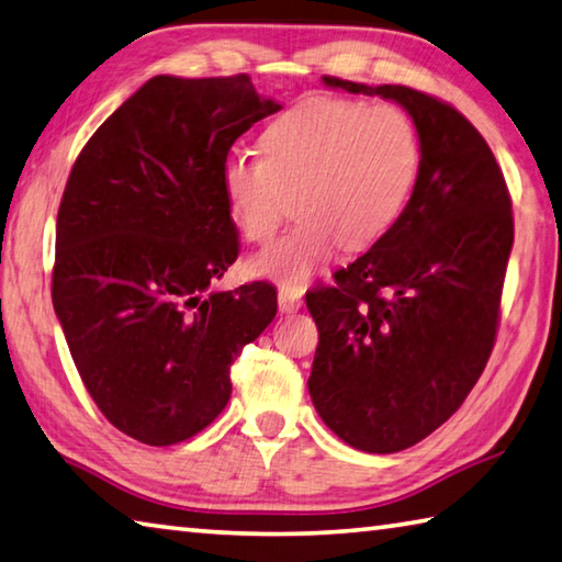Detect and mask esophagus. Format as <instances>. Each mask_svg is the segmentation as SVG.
Wrapping results in <instances>:
<instances>
[{
	"mask_svg": "<svg viewBox=\"0 0 562 562\" xmlns=\"http://www.w3.org/2000/svg\"><path fill=\"white\" fill-rule=\"evenodd\" d=\"M278 304H280V312H284V314L297 312L302 307V292L292 290V288H280Z\"/></svg>",
	"mask_w": 562,
	"mask_h": 562,
	"instance_id": "esophagus-1",
	"label": "esophagus"
}]
</instances>
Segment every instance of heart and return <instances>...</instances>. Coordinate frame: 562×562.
Instances as JSON below:
<instances>
[{
	"mask_svg": "<svg viewBox=\"0 0 562 562\" xmlns=\"http://www.w3.org/2000/svg\"><path fill=\"white\" fill-rule=\"evenodd\" d=\"M262 157L231 151L221 191L248 240H265L294 199L288 236L255 252V278L297 290L336 246L363 250L391 231L420 175V135L405 110L316 98L282 112L260 137Z\"/></svg>",
	"mask_w": 562,
	"mask_h": 562,
	"instance_id": "heart-1",
	"label": "heart"
}]
</instances>
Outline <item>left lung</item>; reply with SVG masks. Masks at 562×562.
I'll list each match as a JSON object with an SVG mask.
<instances>
[{
  "label": "left lung",
  "instance_id": "1",
  "mask_svg": "<svg viewBox=\"0 0 562 562\" xmlns=\"http://www.w3.org/2000/svg\"><path fill=\"white\" fill-rule=\"evenodd\" d=\"M322 80L393 100L420 135L403 216L334 284L307 292L319 329L307 383L316 413L346 445L391 454L450 420L492 356L512 199L492 149L452 105L405 86Z\"/></svg>",
  "mask_w": 562,
  "mask_h": 562
}]
</instances>
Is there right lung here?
Segmentation results:
<instances>
[{"label": "right lung", "instance_id": "right-lung-1", "mask_svg": "<svg viewBox=\"0 0 562 562\" xmlns=\"http://www.w3.org/2000/svg\"><path fill=\"white\" fill-rule=\"evenodd\" d=\"M280 108L246 74L155 76L70 169L50 297L90 397L132 440L177 445L216 420L231 363L278 314L268 282H213L238 258L221 165Z\"/></svg>", "mask_w": 562, "mask_h": 562}]
</instances>
